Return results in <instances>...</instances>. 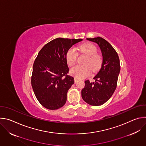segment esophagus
Instances as JSON below:
<instances>
[{
  "instance_id": "34e87169",
  "label": "esophagus",
  "mask_w": 146,
  "mask_h": 146,
  "mask_svg": "<svg viewBox=\"0 0 146 146\" xmlns=\"http://www.w3.org/2000/svg\"><path fill=\"white\" fill-rule=\"evenodd\" d=\"M78 81V79L77 78H76V77H74V82L76 83Z\"/></svg>"
}]
</instances>
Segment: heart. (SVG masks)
Returning a JSON list of instances; mask_svg holds the SVG:
<instances>
[{
  "instance_id": "1",
  "label": "heart",
  "mask_w": 146,
  "mask_h": 146,
  "mask_svg": "<svg viewBox=\"0 0 146 146\" xmlns=\"http://www.w3.org/2000/svg\"><path fill=\"white\" fill-rule=\"evenodd\" d=\"M79 51L88 55L84 62V65H78L70 70V73L78 78H83L91 74V69L94 72L99 70L103 62V57L97 52V47L91 43H85L78 47ZM78 52L74 47L69 49L66 58L69 66H74L77 60Z\"/></svg>"
}]
</instances>
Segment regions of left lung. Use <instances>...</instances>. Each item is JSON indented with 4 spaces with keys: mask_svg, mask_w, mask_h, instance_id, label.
Returning <instances> with one entry per match:
<instances>
[{
    "mask_svg": "<svg viewBox=\"0 0 146 146\" xmlns=\"http://www.w3.org/2000/svg\"><path fill=\"white\" fill-rule=\"evenodd\" d=\"M99 46L103 62L100 70L94 77V82L85 81V87L81 90V96L86 103L92 106H100L113 95L120 72L119 59L117 52L105 39L100 37L87 38Z\"/></svg>",
    "mask_w": 146,
    "mask_h": 146,
    "instance_id": "1",
    "label": "left lung"
}]
</instances>
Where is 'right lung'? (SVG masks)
<instances>
[{"mask_svg": "<svg viewBox=\"0 0 146 146\" xmlns=\"http://www.w3.org/2000/svg\"><path fill=\"white\" fill-rule=\"evenodd\" d=\"M82 40L56 38L38 53L33 66L31 84L37 99L45 108L56 110L65 104L68 91L74 83V78L68 75L66 53Z\"/></svg>", "mask_w": 146, "mask_h": 146, "instance_id": "right-lung-1", "label": "right lung"}]
</instances>
